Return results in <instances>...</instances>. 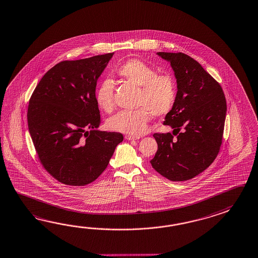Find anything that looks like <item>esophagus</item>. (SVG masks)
I'll return each mask as SVG.
<instances>
[{
  "label": "esophagus",
  "instance_id": "34e87169",
  "mask_svg": "<svg viewBox=\"0 0 258 258\" xmlns=\"http://www.w3.org/2000/svg\"><path fill=\"white\" fill-rule=\"evenodd\" d=\"M125 139L128 140V141H134V140H138V139H140V138L135 137V136H130V135H126V136H125Z\"/></svg>",
  "mask_w": 258,
  "mask_h": 258
}]
</instances>
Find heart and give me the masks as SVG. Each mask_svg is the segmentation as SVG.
Listing matches in <instances>:
<instances>
[{
	"label": "heart",
	"instance_id": "1",
	"mask_svg": "<svg viewBox=\"0 0 258 258\" xmlns=\"http://www.w3.org/2000/svg\"><path fill=\"white\" fill-rule=\"evenodd\" d=\"M116 74L139 87L136 110H124L109 118L107 126L115 132L139 136L145 133L153 117L164 116L171 111L177 98V85L171 75L160 74L140 59H130L116 69ZM114 82L104 80L96 91L98 106L106 113L115 108Z\"/></svg>",
	"mask_w": 258,
	"mask_h": 258
}]
</instances>
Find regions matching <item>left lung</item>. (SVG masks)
<instances>
[{
    "mask_svg": "<svg viewBox=\"0 0 258 258\" xmlns=\"http://www.w3.org/2000/svg\"><path fill=\"white\" fill-rule=\"evenodd\" d=\"M157 54L170 62L178 92L164 121V125L174 128L173 135L154 134L158 149L150 163L167 179L183 181L206 170L218 156L227 113L226 98L220 84L194 58L183 52Z\"/></svg>",
    "mask_w": 258,
    "mask_h": 258,
    "instance_id": "obj_1",
    "label": "left lung"
}]
</instances>
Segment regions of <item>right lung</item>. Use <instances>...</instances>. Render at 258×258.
<instances>
[{"mask_svg":"<svg viewBox=\"0 0 258 258\" xmlns=\"http://www.w3.org/2000/svg\"><path fill=\"white\" fill-rule=\"evenodd\" d=\"M114 52L56 63L29 99L28 125L40 164L59 182L85 186L108 166L119 132H100L98 78Z\"/></svg>","mask_w":258,"mask_h":258,"instance_id":"1","label":"right lung"}]
</instances>
